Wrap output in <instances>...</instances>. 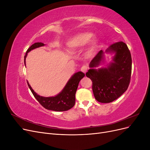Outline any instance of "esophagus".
<instances>
[{
    "mask_svg": "<svg viewBox=\"0 0 150 150\" xmlns=\"http://www.w3.org/2000/svg\"><path fill=\"white\" fill-rule=\"evenodd\" d=\"M88 66L84 65V66H83L82 67H81V71L83 72L84 73H86V72H87V71H88Z\"/></svg>",
    "mask_w": 150,
    "mask_h": 150,
    "instance_id": "obj_1",
    "label": "esophagus"
}]
</instances>
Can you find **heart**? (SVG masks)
Returning <instances> with one entry per match:
<instances>
[{"mask_svg": "<svg viewBox=\"0 0 150 150\" xmlns=\"http://www.w3.org/2000/svg\"><path fill=\"white\" fill-rule=\"evenodd\" d=\"M93 35L91 33H82L76 34L68 40L67 46L71 51H76L84 47L89 42L87 49V53L90 55L93 54L96 52L98 46L97 38H93L91 40L90 39L93 37Z\"/></svg>", "mask_w": 150, "mask_h": 150, "instance_id": "obj_1", "label": "heart"}]
</instances>
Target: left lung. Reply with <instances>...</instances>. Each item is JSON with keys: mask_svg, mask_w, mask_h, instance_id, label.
I'll return each instance as SVG.
<instances>
[{"mask_svg": "<svg viewBox=\"0 0 150 150\" xmlns=\"http://www.w3.org/2000/svg\"><path fill=\"white\" fill-rule=\"evenodd\" d=\"M104 52L115 54L113 61L106 68L94 69L103 61L101 50L91 61V69L86 76L93 83V91L98 102L109 103L120 97L128 89L131 74L132 59L127 45L122 41L113 43Z\"/></svg>", "mask_w": 150, "mask_h": 150, "instance_id": "8db88e82", "label": "left lung"}]
</instances>
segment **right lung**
Instances as JSON below:
<instances>
[{"label": "right lung", "mask_w": 150, "mask_h": 150, "mask_svg": "<svg viewBox=\"0 0 150 150\" xmlns=\"http://www.w3.org/2000/svg\"><path fill=\"white\" fill-rule=\"evenodd\" d=\"M44 44L42 42H36L28 49L24 56V64L25 66V59L28 53L32 50L39 47L44 46ZM85 74L83 72L79 71L72 76L71 78L68 81L65 87L62 90V91L59 93L56 96L52 97H43L39 96L31 88V86L28 83V86L30 89L32 93L33 94L35 98L41 105L47 110L54 111H64L70 110L74 106L76 98L75 94L78 84L81 79L84 78Z\"/></svg>", "instance_id": "1"}]
</instances>
